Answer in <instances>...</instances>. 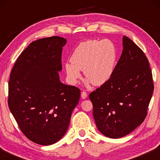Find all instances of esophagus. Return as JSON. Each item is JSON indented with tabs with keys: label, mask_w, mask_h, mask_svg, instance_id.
<instances>
[{
	"label": "esophagus",
	"mask_w": 160,
	"mask_h": 160,
	"mask_svg": "<svg viewBox=\"0 0 160 160\" xmlns=\"http://www.w3.org/2000/svg\"><path fill=\"white\" fill-rule=\"evenodd\" d=\"M87 97H88V94H87L86 92H82V93H81V97L84 99H86Z\"/></svg>",
	"instance_id": "esophagus-1"
}]
</instances>
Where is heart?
I'll return each mask as SVG.
<instances>
[{
    "label": "heart",
    "mask_w": 160,
    "mask_h": 160,
    "mask_svg": "<svg viewBox=\"0 0 160 160\" xmlns=\"http://www.w3.org/2000/svg\"><path fill=\"white\" fill-rule=\"evenodd\" d=\"M116 60L117 51L110 40L82 42L72 51L70 61L65 63L67 80L75 85L81 78L80 70H83L88 82L103 85L112 76Z\"/></svg>",
    "instance_id": "b5f03b06"
}]
</instances>
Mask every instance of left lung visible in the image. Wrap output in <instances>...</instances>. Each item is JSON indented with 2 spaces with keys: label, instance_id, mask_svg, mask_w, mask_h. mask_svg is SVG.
<instances>
[{
  "label": "left lung",
  "instance_id": "1",
  "mask_svg": "<svg viewBox=\"0 0 160 160\" xmlns=\"http://www.w3.org/2000/svg\"><path fill=\"white\" fill-rule=\"evenodd\" d=\"M123 47L112 76L89 95L97 128L110 138L125 136L144 121L154 90L144 52L126 36Z\"/></svg>",
  "mask_w": 160,
  "mask_h": 160
}]
</instances>
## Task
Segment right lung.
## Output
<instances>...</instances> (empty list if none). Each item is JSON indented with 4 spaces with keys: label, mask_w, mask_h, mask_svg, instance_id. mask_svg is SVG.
I'll return each mask as SVG.
<instances>
[{
    "label": "right lung",
    "mask_w": 160,
    "mask_h": 160,
    "mask_svg": "<svg viewBox=\"0 0 160 160\" xmlns=\"http://www.w3.org/2000/svg\"><path fill=\"white\" fill-rule=\"evenodd\" d=\"M66 44L57 36L32 42L10 72L9 109L23 134L39 145H52L63 136L80 99L79 88L59 79Z\"/></svg>",
    "instance_id": "add662e5"
}]
</instances>
